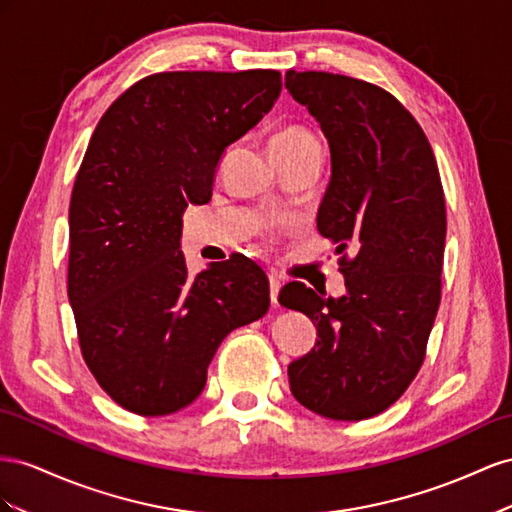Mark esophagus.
Masks as SVG:
<instances>
[{"instance_id":"1","label":"esophagus","mask_w":512,"mask_h":512,"mask_svg":"<svg viewBox=\"0 0 512 512\" xmlns=\"http://www.w3.org/2000/svg\"><path fill=\"white\" fill-rule=\"evenodd\" d=\"M268 281H270V300L272 304H279V291H281V279L276 274H268Z\"/></svg>"}]
</instances>
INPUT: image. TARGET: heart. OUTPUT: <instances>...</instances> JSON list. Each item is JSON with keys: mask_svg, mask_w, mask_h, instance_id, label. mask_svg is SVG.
I'll return each instance as SVG.
<instances>
[{"mask_svg": "<svg viewBox=\"0 0 512 512\" xmlns=\"http://www.w3.org/2000/svg\"><path fill=\"white\" fill-rule=\"evenodd\" d=\"M306 139H315V137L306 128L289 126V128H283L281 133H276L272 137V143H296V141H306Z\"/></svg>", "mask_w": 512, "mask_h": 512, "instance_id": "1", "label": "heart"}]
</instances>
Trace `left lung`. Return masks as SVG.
<instances>
[{
    "label": "left lung",
    "instance_id": "obj_1",
    "mask_svg": "<svg viewBox=\"0 0 512 512\" xmlns=\"http://www.w3.org/2000/svg\"><path fill=\"white\" fill-rule=\"evenodd\" d=\"M330 145L332 175L317 229L341 255L345 294L304 283L279 302L311 317L317 347L289 364L296 401L324 418L382 414L412 384L440 309L446 203L427 135L373 83L332 72H285Z\"/></svg>",
    "mask_w": 512,
    "mask_h": 512
}]
</instances>
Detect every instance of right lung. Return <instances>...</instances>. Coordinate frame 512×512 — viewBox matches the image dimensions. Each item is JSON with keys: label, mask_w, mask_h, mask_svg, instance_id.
Here are the masks:
<instances>
[{"label": "right lung", "mask_w": 512, "mask_h": 512, "mask_svg": "<svg viewBox=\"0 0 512 512\" xmlns=\"http://www.w3.org/2000/svg\"><path fill=\"white\" fill-rule=\"evenodd\" d=\"M281 72H160L113 102L70 197L68 300L96 382L124 410L167 416L206 386L231 330L264 317L268 276L236 255L188 274V203L212 197L216 169L281 94Z\"/></svg>", "instance_id": "obj_1"}]
</instances>
